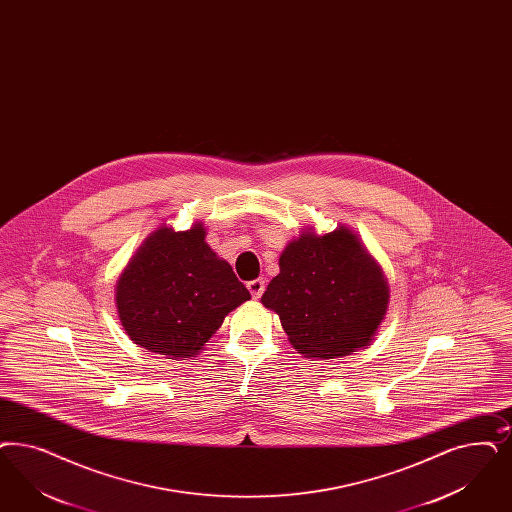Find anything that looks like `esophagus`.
I'll use <instances>...</instances> for the list:
<instances>
[{
    "instance_id": "34e87169",
    "label": "esophagus",
    "mask_w": 512,
    "mask_h": 512,
    "mask_svg": "<svg viewBox=\"0 0 512 512\" xmlns=\"http://www.w3.org/2000/svg\"><path fill=\"white\" fill-rule=\"evenodd\" d=\"M247 289H249V293H251L253 299H261V295L265 293V280H263V278L251 280V282L247 283Z\"/></svg>"
}]
</instances>
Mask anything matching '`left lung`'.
Returning <instances> with one entry per match:
<instances>
[{
	"label": "left lung",
	"mask_w": 512,
	"mask_h": 512,
	"mask_svg": "<svg viewBox=\"0 0 512 512\" xmlns=\"http://www.w3.org/2000/svg\"><path fill=\"white\" fill-rule=\"evenodd\" d=\"M261 302L297 352L335 359L371 344L388 312V280L353 230L310 227L283 249Z\"/></svg>",
	"instance_id": "obj_1"
}]
</instances>
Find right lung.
<instances>
[{
  "mask_svg": "<svg viewBox=\"0 0 512 512\" xmlns=\"http://www.w3.org/2000/svg\"><path fill=\"white\" fill-rule=\"evenodd\" d=\"M251 299L232 266L206 244V229L160 225L124 266L115 304L126 335L168 359L196 357L223 319Z\"/></svg>",
  "mask_w": 512,
  "mask_h": 512,
  "instance_id": "add662e5",
  "label": "right lung"
}]
</instances>
